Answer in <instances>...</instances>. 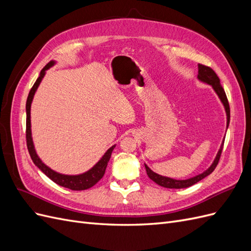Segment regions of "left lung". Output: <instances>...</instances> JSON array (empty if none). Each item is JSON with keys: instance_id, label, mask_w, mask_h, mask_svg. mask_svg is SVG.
<instances>
[{"instance_id": "8db88e82", "label": "left lung", "mask_w": 251, "mask_h": 251, "mask_svg": "<svg viewBox=\"0 0 251 251\" xmlns=\"http://www.w3.org/2000/svg\"><path fill=\"white\" fill-rule=\"evenodd\" d=\"M198 79L204 83H207V85L211 86L212 89H214V91L216 92V94L218 95V97L220 98V100H221V102L223 103L225 112H226V119H227L226 127H228L229 120H230L229 103H228V100H227L225 91H224L223 87L221 86V83H220V79L218 77V75L215 73L214 70L211 69V68L199 64L198 65ZM223 143H224V139H223L221 147H220V150L218 151V154L215 158L214 162L211 163L209 168L206 171H204L202 174L197 175V176H195V177L185 179V180L173 179L170 177H165V176H161V175H159V174H156L155 172L151 171L147 164H144V166H146L148 176L151 180H153L158 185L166 187V188H186V187L192 186V185L196 184L197 182L201 181L202 179L207 177L208 175H210L212 172H214V170L216 169V166L219 162V159H220V157H221V153L223 150Z\"/></svg>"}]
</instances>
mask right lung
Listing matches in <instances>:
<instances>
[{
    "label": "right lung",
    "instance_id": "right-lung-1",
    "mask_svg": "<svg viewBox=\"0 0 251 251\" xmlns=\"http://www.w3.org/2000/svg\"><path fill=\"white\" fill-rule=\"evenodd\" d=\"M55 62L54 60H51L50 63H48L46 66L43 68V70L40 73L39 78L36 79L34 82L33 87L31 88L27 98V102H26V140H27V148L29 151L30 157H31L33 163L39 168L48 178H50L53 182H55L56 184L67 187L69 189H72V191H83V189H88L90 187H92L95 185L98 181H100L104 175L105 169H107L108 162L111 158L112 151L115 148V144L112 146L107 151H105L104 155L101 157V159L98 161L92 169L89 170L86 173H82L79 175H64V174H59L55 171L51 170L49 166L45 164L40 157L37 156L35 149H34V144L32 140V135H31V120H30V110H31V103L33 100V96L36 92L37 88H39L40 83L42 79L44 78L45 74H46V71L51 68L52 66H54Z\"/></svg>",
    "mask_w": 251,
    "mask_h": 251
}]
</instances>
